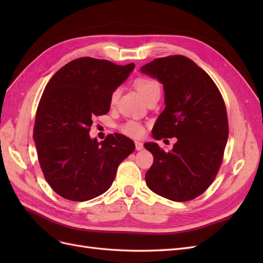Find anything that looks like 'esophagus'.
I'll use <instances>...</instances> for the list:
<instances>
[{"label": "esophagus", "mask_w": 263, "mask_h": 263, "mask_svg": "<svg viewBox=\"0 0 263 263\" xmlns=\"http://www.w3.org/2000/svg\"><path fill=\"white\" fill-rule=\"evenodd\" d=\"M135 146H136V150H142L144 149V145H142V142L140 141H135Z\"/></svg>", "instance_id": "34e87169"}]
</instances>
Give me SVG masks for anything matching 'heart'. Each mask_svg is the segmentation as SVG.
Returning <instances> with one entry per match:
<instances>
[{
    "instance_id": "b5f03b06",
    "label": "heart",
    "mask_w": 263,
    "mask_h": 263,
    "mask_svg": "<svg viewBox=\"0 0 263 263\" xmlns=\"http://www.w3.org/2000/svg\"><path fill=\"white\" fill-rule=\"evenodd\" d=\"M135 86H136L137 91L145 100H147L150 95H153L154 93L160 92V85H159V83L156 80L150 78L136 79V81H135ZM118 95H119V90H115L112 94V98H110L113 103L117 100ZM119 129H121L123 134L130 137H139L144 134V127H142L140 123L135 122V121H127L126 123L121 125Z\"/></svg>"
}]
</instances>
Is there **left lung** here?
Returning <instances> with one entry per match:
<instances>
[{"mask_svg": "<svg viewBox=\"0 0 263 263\" xmlns=\"http://www.w3.org/2000/svg\"><path fill=\"white\" fill-rule=\"evenodd\" d=\"M163 85L165 107L153 137L177 138L171 151L144 145L154 156L145 179L156 194L174 202L201 195L218 172L228 139L224 100L211 77L184 55L158 58L140 68Z\"/></svg>", "mask_w": 263, "mask_h": 263, "instance_id": "1", "label": "left lung"}]
</instances>
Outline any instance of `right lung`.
I'll return each instance as SVG.
<instances>
[{"label": "right lung", "instance_id": "add662e5", "mask_svg": "<svg viewBox=\"0 0 263 263\" xmlns=\"http://www.w3.org/2000/svg\"><path fill=\"white\" fill-rule=\"evenodd\" d=\"M135 63L118 66L90 57L59 69L47 83L34 126L38 161L55 193L70 201L92 200L110 187L119 163L135 150L132 139L90 137L92 118L106 114L113 92Z\"/></svg>", "mask_w": 263, "mask_h": 263}]
</instances>
